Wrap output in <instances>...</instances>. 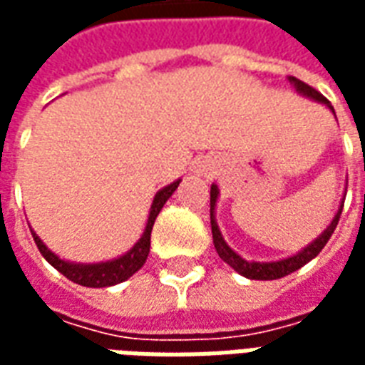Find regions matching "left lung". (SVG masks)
Returning <instances> with one entry per match:
<instances>
[{"label":"left lung","instance_id":"1","mask_svg":"<svg viewBox=\"0 0 365 365\" xmlns=\"http://www.w3.org/2000/svg\"><path fill=\"white\" fill-rule=\"evenodd\" d=\"M289 82L293 83L295 88H297L299 93H303V96H307V97H313V99H317V101L329 105V109H332V105H330L329 99L322 96L321 91H317L314 88H311L309 83L301 82V80L293 78V76H289ZM332 113H334V109H332ZM217 193H219V190H217V185H213V187H211V230H213L215 250H217V254L221 256V260L227 262V264H229L230 268L235 269V272H238L240 275H245V277H248V279H262V282H266V279H279V277H283V275H289V274H293L295 269L303 268L307 262L313 260L314 256H317V254L321 252L322 248L327 246L329 238L332 237V232H334L338 221H340L342 207H344V203H342V205H340V209H338L336 217H334V219H332V222H330L329 229L324 230L321 237L314 240L313 245L307 246L303 252H299L297 256H291V258H285V260L260 264V262H248V260H245V258H240V256H238L235 250H230L229 246H227V242L222 240L221 230H219L217 222H215V205H217Z\"/></svg>","mask_w":365,"mask_h":365}]
</instances>
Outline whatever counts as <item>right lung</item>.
<instances>
[{"mask_svg":"<svg viewBox=\"0 0 365 365\" xmlns=\"http://www.w3.org/2000/svg\"><path fill=\"white\" fill-rule=\"evenodd\" d=\"M180 182L170 183L168 187L160 190L156 193V197L152 201L150 215H148V222H146V230H144L143 238L133 246V250H128L125 256H120L117 260L113 262H103V264H90V266H80V264H68V262L60 260L58 256L46 248V246L41 242V238L36 237L33 232V238H35L36 248L41 250V254L44 256V260L48 262L51 266L58 269L60 274L66 275L70 282L80 283L83 287H109V285H115V283H120L128 279L130 275L138 272L143 268L144 262L148 258V252H150V232L152 227H154V221L156 217L162 211V207L166 203L170 195L178 190Z\"/></svg>","mask_w":365,"mask_h":365,"instance_id":"right-lung-1","label":"right lung"}]
</instances>
